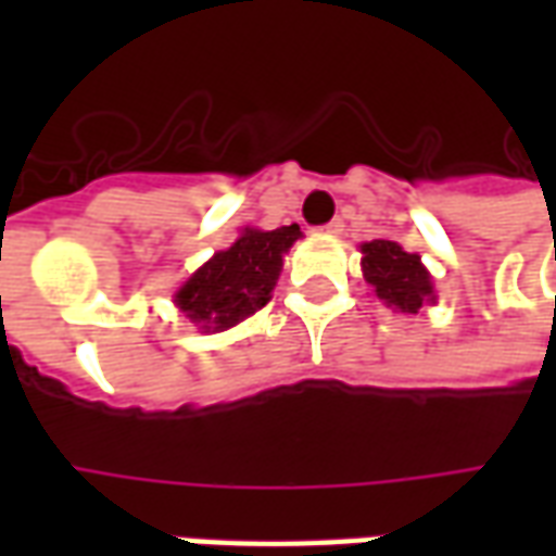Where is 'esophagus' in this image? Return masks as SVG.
I'll return each mask as SVG.
<instances>
[{"mask_svg":"<svg viewBox=\"0 0 556 556\" xmlns=\"http://www.w3.org/2000/svg\"><path fill=\"white\" fill-rule=\"evenodd\" d=\"M321 231H327V235H342V231H345V223H342V219H330L327 226H321Z\"/></svg>","mask_w":556,"mask_h":556,"instance_id":"obj_1","label":"esophagus"}]
</instances>
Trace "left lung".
<instances>
[{"label":"left lung","instance_id":"1","mask_svg":"<svg viewBox=\"0 0 556 556\" xmlns=\"http://www.w3.org/2000/svg\"><path fill=\"white\" fill-rule=\"evenodd\" d=\"M363 277L375 298L396 313L417 315L422 303L434 301V286L417 253H405L396 241H369L361 247Z\"/></svg>","mask_w":556,"mask_h":556}]
</instances>
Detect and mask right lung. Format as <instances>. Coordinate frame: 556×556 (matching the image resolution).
Returning a JSON list of instances; mask_svg holds the SVG:
<instances>
[{"instance_id":"obj_1","label":"right lung","mask_w":556,"mask_h":556,"mask_svg":"<svg viewBox=\"0 0 556 556\" xmlns=\"http://www.w3.org/2000/svg\"><path fill=\"white\" fill-rule=\"evenodd\" d=\"M298 238V223L274 231L243 229L229 250L214 253L184 282L175 294V306L205 333L229 330L270 301L282 255Z\"/></svg>"}]
</instances>
